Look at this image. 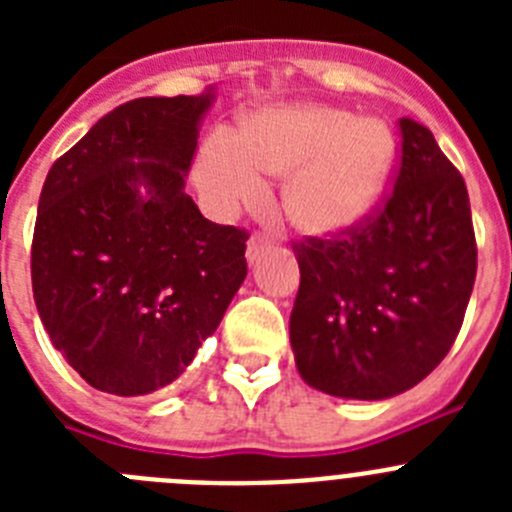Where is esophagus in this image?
Returning <instances> with one entry per match:
<instances>
[{
	"mask_svg": "<svg viewBox=\"0 0 512 512\" xmlns=\"http://www.w3.org/2000/svg\"><path fill=\"white\" fill-rule=\"evenodd\" d=\"M271 248V241L269 238H264V235H251V241H248V248H246V259L248 264H256V261L261 259V253L269 251Z\"/></svg>",
	"mask_w": 512,
	"mask_h": 512,
	"instance_id": "1",
	"label": "esophagus"
}]
</instances>
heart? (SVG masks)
<instances>
[{
	"instance_id": "1",
	"label": "heart",
	"mask_w": 512,
	"mask_h": 512,
	"mask_svg": "<svg viewBox=\"0 0 512 512\" xmlns=\"http://www.w3.org/2000/svg\"><path fill=\"white\" fill-rule=\"evenodd\" d=\"M397 140L377 117L325 104L269 107L243 122L241 135L215 130L197 158V187L217 212L253 205L266 176H286L282 207L307 233H341L361 223L390 189Z\"/></svg>"
}]
</instances>
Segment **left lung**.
Listing matches in <instances>:
<instances>
[{"mask_svg": "<svg viewBox=\"0 0 512 512\" xmlns=\"http://www.w3.org/2000/svg\"><path fill=\"white\" fill-rule=\"evenodd\" d=\"M402 164L384 210L336 241L295 246L289 343L312 390L387 400L449 354L477 277L467 184L425 125L402 117Z\"/></svg>", "mask_w": 512, "mask_h": 512, "instance_id": "left-lung-1", "label": "left lung"}]
</instances>
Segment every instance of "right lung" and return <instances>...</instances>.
<instances>
[{
	"label": "right lung",
	"instance_id": "add662e5",
	"mask_svg": "<svg viewBox=\"0 0 512 512\" xmlns=\"http://www.w3.org/2000/svg\"><path fill=\"white\" fill-rule=\"evenodd\" d=\"M215 94L120 104L45 176L35 305L94 390L151 395L182 377L246 279L248 235L184 192Z\"/></svg>",
	"mask_w": 512,
	"mask_h": 512
}]
</instances>
